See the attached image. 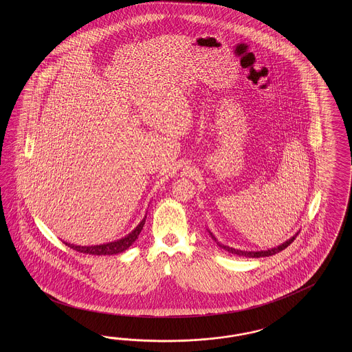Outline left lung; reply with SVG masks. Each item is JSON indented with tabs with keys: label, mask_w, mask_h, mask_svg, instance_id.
Instances as JSON below:
<instances>
[{
	"label": "left lung",
	"mask_w": 352,
	"mask_h": 352,
	"mask_svg": "<svg viewBox=\"0 0 352 352\" xmlns=\"http://www.w3.org/2000/svg\"><path fill=\"white\" fill-rule=\"evenodd\" d=\"M208 232L212 236V239H213L214 241L217 243V245L224 249L226 252H228V253H231V254H236V256H248V258H261V256H274V254H276L278 252L284 250L287 246L290 245V244L294 241V239L297 237V234H298V232L296 234H293L287 241H284L283 244L275 246V248H271V249H267V250H252V252H249V250H240V249H234V248H231V246L223 245V244H221V243L217 240V237H215L209 230H208Z\"/></svg>",
	"instance_id": "left-lung-1"
}]
</instances>
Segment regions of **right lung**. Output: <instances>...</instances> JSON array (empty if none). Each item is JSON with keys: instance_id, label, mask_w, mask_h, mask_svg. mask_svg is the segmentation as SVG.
<instances>
[{"instance_id": "add662e5", "label": "right lung", "mask_w": 352, "mask_h": 352, "mask_svg": "<svg viewBox=\"0 0 352 352\" xmlns=\"http://www.w3.org/2000/svg\"><path fill=\"white\" fill-rule=\"evenodd\" d=\"M146 215L144 218L139 222L138 226L122 239H118L116 241H111V243H106V244H100V245H91V246H81L75 245V244H69L67 241H63L65 245L72 248L76 252L80 253H85V254H91V256H112V254H118L122 253L128 249L129 246L133 245L134 241L138 239L140 231L143 230V226L146 222Z\"/></svg>"}]
</instances>
